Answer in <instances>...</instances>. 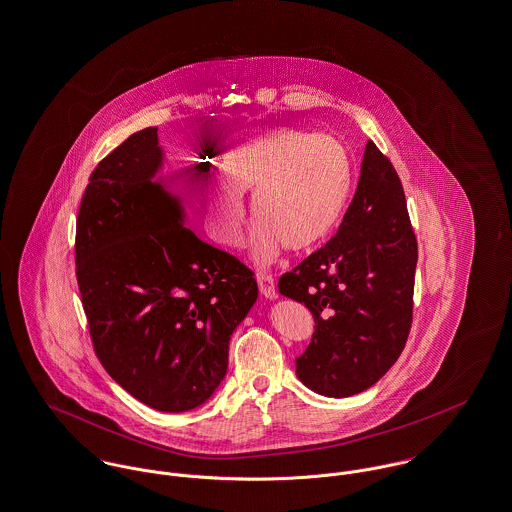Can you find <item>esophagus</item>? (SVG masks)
<instances>
[{"instance_id":"1","label":"esophagus","mask_w":512,"mask_h":512,"mask_svg":"<svg viewBox=\"0 0 512 512\" xmlns=\"http://www.w3.org/2000/svg\"><path fill=\"white\" fill-rule=\"evenodd\" d=\"M257 284H259V290H261V294H263L265 298L275 300V298L279 296L277 286H275V279H273L271 275H267V273H257Z\"/></svg>"}]
</instances>
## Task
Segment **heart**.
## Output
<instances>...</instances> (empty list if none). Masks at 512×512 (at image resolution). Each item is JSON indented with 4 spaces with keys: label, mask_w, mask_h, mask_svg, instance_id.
Returning a JSON list of instances; mask_svg holds the SVG:
<instances>
[{
    "label": "heart",
    "mask_w": 512,
    "mask_h": 512,
    "mask_svg": "<svg viewBox=\"0 0 512 512\" xmlns=\"http://www.w3.org/2000/svg\"><path fill=\"white\" fill-rule=\"evenodd\" d=\"M220 176L204 188L208 233L226 247L239 245L243 196L251 194L257 220L251 257L269 263L281 245L304 251L336 228L349 198L351 165L336 139L275 127L233 137L220 155Z\"/></svg>",
    "instance_id": "1"
}]
</instances>
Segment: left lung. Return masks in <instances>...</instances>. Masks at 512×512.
<instances>
[{"label":"left lung","mask_w":512,"mask_h":512,"mask_svg":"<svg viewBox=\"0 0 512 512\" xmlns=\"http://www.w3.org/2000/svg\"><path fill=\"white\" fill-rule=\"evenodd\" d=\"M416 237L393 163L367 141L355 196L338 233L279 281L314 316L296 357L298 379L343 398L375 385L398 359L412 324Z\"/></svg>","instance_id":"obj_1"}]
</instances>
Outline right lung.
Here are the masks:
<instances>
[{
	"label": "right lung",
	"mask_w": 512,
	"mask_h": 512,
	"mask_svg": "<svg viewBox=\"0 0 512 512\" xmlns=\"http://www.w3.org/2000/svg\"><path fill=\"white\" fill-rule=\"evenodd\" d=\"M157 127L90 176L76 220V279L94 349L115 383L161 412L212 397L229 340L257 300L253 273L186 228Z\"/></svg>",
	"instance_id": "1"
}]
</instances>
